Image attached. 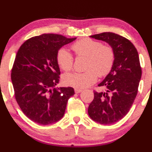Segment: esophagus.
Returning <instances> with one entry per match:
<instances>
[{"mask_svg": "<svg viewBox=\"0 0 152 152\" xmlns=\"http://www.w3.org/2000/svg\"><path fill=\"white\" fill-rule=\"evenodd\" d=\"M74 90H75V93H79L82 91V90H81V89H78V88H75Z\"/></svg>", "mask_w": 152, "mask_h": 152, "instance_id": "34e87169", "label": "esophagus"}]
</instances>
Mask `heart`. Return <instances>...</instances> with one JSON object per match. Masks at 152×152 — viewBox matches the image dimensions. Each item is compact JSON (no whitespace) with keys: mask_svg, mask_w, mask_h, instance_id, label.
Segmentation results:
<instances>
[{"mask_svg":"<svg viewBox=\"0 0 152 152\" xmlns=\"http://www.w3.org/2000/svg\"><path fill=\"white\" fill-rule=\"evenodd\" d=\"M77 56H87L85 70L79 73L74 72L64 76L65 85L78 89L90 87L97 80L98 76H107L113 68L115 53L113 48L102 45L99 41L84 39L77 41L72 45ZM56 60L59 67L64 71H70L73 66V56L66 48H61L57 52Z\"/></svg>","mask_w":152,"mask_h":152,"instance_id":"b5f03b06","label":"heart"}]
</instances>
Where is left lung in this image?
<instances>
[{"mask_svg":"<svg viewBox=\"0 0 152 152\" xmlns=\"http://www.w3.org/2000/svg\"><path fill=\"white\" fill-rule=\"evenodd\" d=\"M90 37L113 48L115 60L111 71L98 85L105 92L94 91L88 115L99 124H114L128 113L137 96L142 74L138 53L129 39L117 34L104 32Z\"/></svg>","mask_w":152,"mask_h":152,"instance_id":"left-lung-1","label":"left lung"}]
</instances>
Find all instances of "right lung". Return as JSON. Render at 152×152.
Wrapping results in <instances>:
<instances>
[{
  "instance_id": "right-lung-1",
  "label": "right lung",
  "mask_w": 152,
  "mask_h": 152,
  "mask_svg": "<svg viewBox=\"0 0 152 152\" xmlns=\"http://www.w3.org/2000/svg\"><path fill=\"white\" fill-rule=\"evenodd\" d=\"M76 39L44 34L27 39L18 50L11 79L15 99L32 121L48 125L64 116L67 101L75 93L70 87L51 89L59 81L56 55Z\"/></svg>"
}]
</instances>
